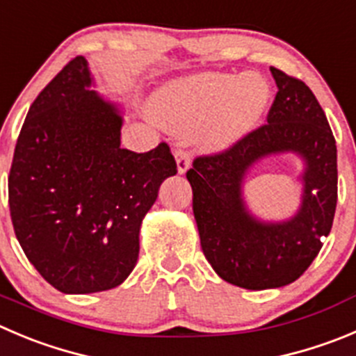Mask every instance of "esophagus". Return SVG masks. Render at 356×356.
I'll return each mask as SVG.
<instances>
[{
  "label": "esophagus",
  "instance_id": "esophagus-1",
  "mask_svg": "<svg viewBox=\"0 0 356 356\" xmlns=\"http://www.w3.org/2000/svg\"><path fill=\"white\" fill-rule=\"evenodd\" d=\"M175 157H176V165H178V172L184 175V172L188 169V165H191V155H188V152L185 150V148H176Z\"/></svg>",
  "mask_w": 356,
  "mask_h": 356
}]
</instances>
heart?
<instances>
[{
    "label": "heart",
    "instance_id": "1",
    "mask_svg": "<svg viewBox=\"0 0 356 356\" xmlns=\"http://www.w3.org/2000/svg\"><path fill=\"white\" fill-rule=\"evenodd\" d=\"M269 99L270 87L260 74L202 73L164 87L155 96L154 113L172 131L202 125L209 145L225 147L259 124Z\"/></svg>",
    "mask_w": 356,
    "mask_h": 356
}]
</instances>
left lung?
Segmentation results:
<instances>
[{"label":"left lung","mask_w":356,"mask_h":356,"mask_svg":"<svg viewBox=\"0 0 356 356\" xmlns=\"http://www.w3.org/2000/svg\"><path fill=\"white\" fill-rule=\"evenodd\" d=\"M277 92L267 124L231 147L199 155L187 171L201 248L222 280L248 290L296 282L332 229L337 204V148L325 111L302 80L270 66ZM296 151L307 161L300 213L283 224H262L244 208L241 184L259 158Z\"/></svg>","instance_id":"obj_1"}]
</instances>
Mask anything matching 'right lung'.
<instances>
[{"instance_id":"add662e5","label":"right lung","mask_w":356,"mask_h":356,"mask_svg":"<svg viewBox=\"0 0 356 356\" xmlns=\"http://www.w3.org/2000/svg\"><path fill=\"white\" fill-rule=\"evenodd\" d=\"M71 59L33 101L8 175L13 231L29 262L64 293L118 286L140 253L141 220L176 175L168 143L120 148L122 117Z\"/></svg>"}]
</instances>
